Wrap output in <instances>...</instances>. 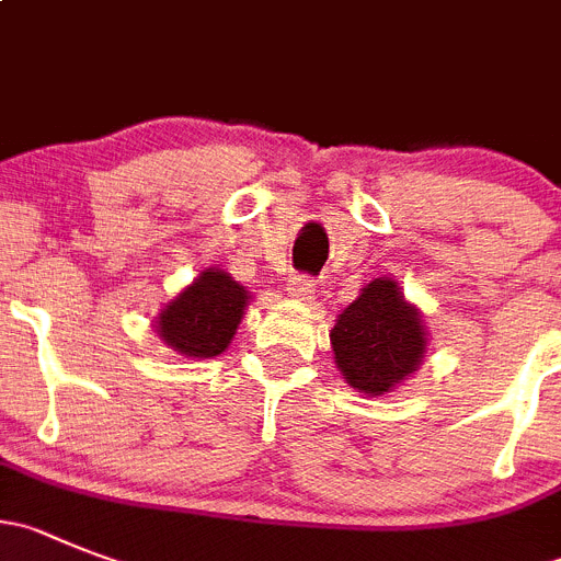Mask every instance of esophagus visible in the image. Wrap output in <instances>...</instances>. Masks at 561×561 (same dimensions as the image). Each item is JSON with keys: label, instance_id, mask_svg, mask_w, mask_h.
I'll list each match as a JSON object with an SVG mask.
<instances>
[{"label": "esophagus", "instance_id": "obj_1", "mask_svg": "<svg viewBox=\"0 0 561 561\" xmlns=\"http://www.w3.org/2000/svg\"><path fill=\"white\" fill-rule=\"evenodd\" d=\"M287 293H290V298H296V301H316L318 287L310 276H298V279L290 282Z\"/></svg>", "mask_w": 561, "mask_h": 561}]
</instances>
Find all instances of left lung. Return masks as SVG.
<instances>
[{
	"mask_svg": "<svg viewBox=\"0 0 561 561\" xmlns=\"http://www.w3.org/2000/svg\"><path fill=\"white\" fill-rule=\"evenodd\" d=\"M334 365L363 396H387L423 365L428 329L392 276L368 282L329 332Z\"/></svg>",
	"mask_w": 561,
	"mask_h": 561,
	"instance_id": "obj_1",
	"label": "left lung"
}]
</instances>
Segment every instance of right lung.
I'll list each match as a JSON object with an SVG mask.
<instances>
[{"instance_id":"obj_1","label":"right lung","mask_w":561,"mask_h":561,"mask_svg":"<svg viewBox=\"0 0 561 561\" xmlns=\"http://www.w3.org/2000/svg\"><path fill=\"white\" fill-rule=\"evenodd\" d=\"M249 298V290L224 268H204L157 312L154 329L180 357H218L232 343Z\"/></svg>"}]
</instances>
